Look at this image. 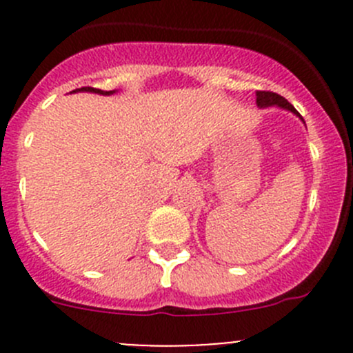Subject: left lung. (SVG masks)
<instances>
[{
    "mask_svg": "<svg viewBox=\"0 0 353 353\" xmlns=\"http://www.w3.org/2000/svg\"><path fill=\"white\" fill-rule=\"evenodd\" d=\"M256 104H258L259 109L280 108V109L290 110L292 114H295V116H297V117H301V121H302V123H304V119H302L301 114L297 112V109H295L294 105H292L290 102L287 101V99H283L282 95L275 94V92H256Z\"/></svg>",
    "mask_w": 353,
    "mask_h": 353,
    "instance_id": "1",
    "label": "left lung"
}]
</instances>
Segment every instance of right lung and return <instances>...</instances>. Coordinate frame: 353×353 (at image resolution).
Returning a JSON list of instances; mask_svg holds the SVG:
<instances>
[{
	"label": "right lung",
	"instance_id": "1",
	"mask_svg": "<svg viewBox=\"0 0 353 353\" xmlns=\"http://www.w3.org/2000/svg\"><path fill=\"white\" fill-rule=\"evenodd\" d=\"M77 92H92V94H101V95H112L116 94V90H101V88H94V87H81V88H77V90H73V94H77Z\"/></svg>",
	"mask_w": 353,
	"mask_h": 353
}]
</instances>
